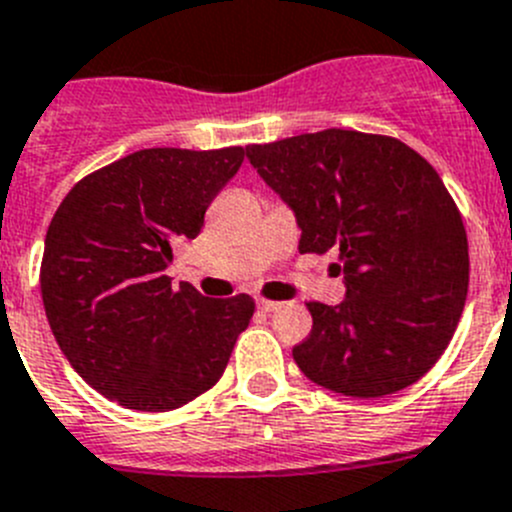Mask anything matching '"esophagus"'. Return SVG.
<instances>
[{
    "label": "esophagus",
    "instance_id": "34e87169",
    "mask_svg": "<svg viewBox=\"0 0 512 512\" xmlns=\"http://www.w3.org/2000/svg\"><path fill=\"white\" fill-rule=\"evenodd\" d=\"M259 309H264V312H276V309L281 307V302H274V299H259Z\"/></svg>",
    "mask_w": 512,
    "mask_h": 512
}]
</instances>
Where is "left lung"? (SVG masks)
<instances>
[{
	"mask_svg": "<svg viewBox=\"0 0 512 512\" xmlns=\"http://www.w3.org/2000/svg\"><path fill=\"white\" fill-rule=\"evenodd\" d=\"M246 157L297 218L299 253H340L345 299L307 304L299 370L353 398L419 381L447 350L470 284L462 215L437 170L398 139L348 129L251 144Z\"/></svg>",
	"mask_w": 512,
	"mask_h": 512,
	"instance_id": "1",
	"label": "left lung"
}]
</instances>
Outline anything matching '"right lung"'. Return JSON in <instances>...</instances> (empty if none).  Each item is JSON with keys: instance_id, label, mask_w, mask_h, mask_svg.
<instances>
[{"instance_id": "1", "label": "right lung", "mask_w": 512, "mask_h": 512, "mask_svg": "<svg viewBox=\"0 0 512 512\" xmlns=\"http://www.w3.org/2000/svg\"><path fill=\"white\" fill-rule=\"evenodd\" d=\"M241 162V147L142 149L83 177L55 210L42 304L68 363L109 401L172 411L220 381L253 299L175 289L164 269Z\"/></svg>"}]
</instances>
